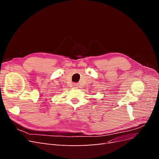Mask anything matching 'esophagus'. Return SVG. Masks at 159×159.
I'll return each mask as SVG.
<instances>
[{
    "mask_svg": "<svg viewBox=\"0 0 159 159\" xmlns=\"http://www.w3.org/2000/svg\"><path fill=\"white\" fill-rule=\"evenodd\" d=\"M74 87L77 88L78 86V84H74Z\"/></svg>",
    "mask_w": 159,
    "mask_h": 159,
    "instance_id": "obj_1",
    "label": "esophagus"
}]
</instances>
